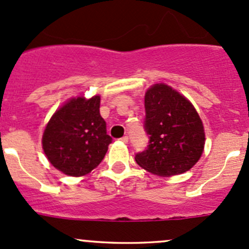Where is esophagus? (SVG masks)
I'll use <instances>...</instances> for the list:
<instances>
[{
  "mask_svg": "<svg viewBox=\"0 0 249 249\" xmlns=\"http://www.w3.org/2000/svg\"><path fill=\"white\" fill-rule=\"evenodd\" d=\"M120 141L124 142V143H127V142H129V137H127V136H124V137L120 138Z\"/></svg>",
  "mask_w": 249,
  "mask_h": 249,
  "instance_id": "34e87169",
  "label": "esophagus"
}]
</instances>
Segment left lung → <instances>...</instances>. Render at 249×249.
Segmentation results:
<instances>
[{
  "instance_id": "1",
  "label": "left lung",
  "mask_w": 249,
  "mask_h": 249,
  "mask_svg": "<svg viewBox=\"0 0 249 249\" xmlns=\"http://www.w3.org/2000/svg\"><path fill=\"white\" fill-rule=\"evenodd\" d=\"M144 106L149 145L136 154L137 164L163 177L190 170L206 141L203 124L191 103L168 85L156 84L146 91Z\"/></svg>"
}]
</instances>
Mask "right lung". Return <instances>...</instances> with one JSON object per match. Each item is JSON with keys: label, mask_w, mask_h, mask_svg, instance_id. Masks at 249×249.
Returning a JSON list of instances; mask_svg holds the SVG:
<instances>
[{"label": "right lung", "mask_w": 249, "mask_h": 249, "mask_svg": "<svg viewBox=\"0 0 249 249\" xmlns=\"http://www.w3.org/2000/svg\"><path fill=\"white\" fill-rule=\"evenodd\" d=\"M100 97L73 98L53 114L42 147L52 165L70 176H84L100 164L112 143L99 112Z\"/></svg>", "instance_id": "1"}]
</instances>
